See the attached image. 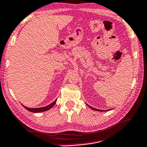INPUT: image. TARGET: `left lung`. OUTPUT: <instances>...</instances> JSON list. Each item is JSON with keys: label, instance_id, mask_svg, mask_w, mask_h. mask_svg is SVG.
<instances>
[{"label": "left lung", "instance_id": "obj_1", "mask_svg": "<svg viewBox=\"0 0 147 147\" xmlns=\"http://www.w3.org/2000/svg\"><path fill=\"white\" fill-rule=\"evenodd\" d=\"M88 107H90L91 109H94V110H95V111H104L103 110V111H101V110H99V109H96L94 108V107H92L90 106V105H88ZM109 110H110V109H109Z\"/></svg>", "mask_w": 147, "mask_h": 147}]
</instances>
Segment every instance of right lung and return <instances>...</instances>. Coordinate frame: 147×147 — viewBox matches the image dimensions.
<instances>
[{
  "instance_id": "obj_1",
  "label": "right lung",
  "mask_w": 147,
  "mask_h": 147,
  "mask_svg": "<svg viewBox=\"0 0 147 147\" xmlns=\"http://www.w3.org/2000/svg\"><path fill=\"white\" fill-rule=\"evenodd\" d=\"M57 101V99H55L54 101L51 104L49 105H47L46 107H40V108H28V107H25L24 105H22L24 107V108H25L30 112H32V113H40V112H43V111H48L49 109H50L51 108H52L53 107V105L55 104Z\"/></svg>"
}]
</instances>
